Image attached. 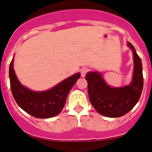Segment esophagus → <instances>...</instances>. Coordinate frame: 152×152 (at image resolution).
Returning a JSON list of instances; mask_svg holds the SVG:
<instances>
[{"label":"esophagus","instance_id":"obj_1","mask_svg":"<svg viewBox=\"0 0 152 152\" xmlns=\"http://www.w3.org/2000/svg\"><path fill=\"white\" fill-rule=\"evenodd\" d=\"M88 71L89 69L86 68V67H83V68L81 69V72H80V73H81V76L85 77L87 75V73L88 72Z\"/></svg>","mask_w":152,"mask_h":152}]
</instances>
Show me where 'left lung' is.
Returning a JSON list of instances; mask_svg holds the SVG:
<instances>
[{"mask_svg":"<svg viewBox=\"0 0 152 152\" xmlns=\"http://www.w3.org/2000/svg\"><path fill=\"white\" fill-rule=\"evenodd\" d=\"M133 51L134 75L128 86L114 88L106 84L98 72H88L85 76L88 83L90 101L97 112L104 117H119L132 110L140 99L143 90L144 79L142 60L130 42Z\"/></svg>","mask_w":152,"mask_h":152,"instance_id":"left-lung-1","label":"left lung"}]
</instances>
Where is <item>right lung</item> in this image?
Returning a JSON list of instances; mask_svg holds the SVG:
<instances>
[{"label":"right lung","mask_w":152,"mask_h":152,"mask_svg":"<svg viewBox=\"0 0 152 152\" xmlns=\"http://www.w3.org/2000/svg\"><path fill=\"white\" fill-rule=\"evenodd\" d=\"M80 77V73L75 74L51 90L33 92L20 83L14 72L13 59L9 67L10 89L14 99L22 110L36 118H50L60 114L67 94Z\"/></svg>","instance_id":"1"}]
</instances>
